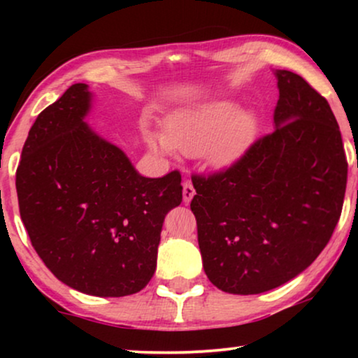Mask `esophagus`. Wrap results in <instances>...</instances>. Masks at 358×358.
I'll list each match as a JSON object with an SVG mask.
<instances>
[{
	"label": "esophagus",
	"mask_w": 358,
	"mask_h": 358,
	"mask_svg": "<svg viewBox=\"0 0 358 358\" xmlns=\"http://www.w3.org/2000/svg\"><path fill=\"white\" fill-rule=\"evenodd\" d=\"M194 195H195V189H194L192 182H190V180H184V184H182V199H184V202L189 203L190 200L194 199Z\"/></svg>",
	"instance_id": "obj_1"
}]
</instances>
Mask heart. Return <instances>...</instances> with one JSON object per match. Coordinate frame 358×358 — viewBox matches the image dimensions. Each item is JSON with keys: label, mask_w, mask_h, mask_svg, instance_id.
Listing matches in <instances>:
<instances>
[{"label": "heart", "mask_w": 358, "mask_h": 358, "mask_svg": "<svg viewBox=\"0 0 358 358\" xmlns=\"http://www.w3.org/2000/svg\"><path fill=\"white\" fill-rule=\"evenodd\" d=\"M259 130L256 112L241 110L233 101H215L176 112L166 120L164 134L148 131L151 148L164 153L202 155L215 168L238 163L248 153Z\"/></svg>", "instance_id": "obj_1"}]
</instances>
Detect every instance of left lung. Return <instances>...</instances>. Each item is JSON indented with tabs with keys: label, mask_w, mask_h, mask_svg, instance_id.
<instances>
[{
	"label": "left lung",
	"mask_w": 358,
	"mask_h": 358,
	"mask_svg": "<svg viewBox=\"0 0 358 358\" xmlns=\"http://www.w3.org/2000/svg\"><path fill=\"white\" fill-rule=\"evenodd\" d=\"M275 76V131L227 171L192 178L203 271L233 295L268 292L310 267L344 203L347 159L329 104L296 73Z\"/></svg>",
	"instance_id": "obj_1"
}]
</instances>
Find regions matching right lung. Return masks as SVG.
<instances>
[{"mask_svg": "<svg viewBox=\"0 0 358 358\" xmlns=\"http://www.w3.org/2000/svg\"><path fill=\"white\" fill-rule=\"evenodd\" d=\"M92 94L76 83L38 114L16 173L19 212L58 280L92 296L143 290L164 217L182 202L178 171L151 179L85 122Z\"/></svg>", "mask_w": 358, "mask_h": 358, "instance_id": "obj_1", "label": "right lung"}]
</instances>
